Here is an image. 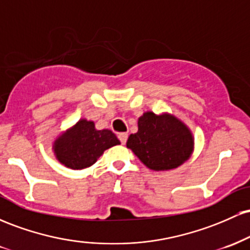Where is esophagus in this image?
Returning a JSON list of instances; mask_svg holds the SVG:
<instances>
[{
  "label": "esophagus",
  "instance_id": "1",
  "mask_svg": "<svg viewBox=\"0 0 250 250\" xmlns=\"http://www.w3.org/2000/svg\"><path fill=\"white\" fill-rule=\"evenodd\" d=\"M119 139H120V141H121L122 145H125V142H127V139H128V134L127 133H120Z\"/></svg>",
  "mask_w": 250,
  "mask_h": 250
}]
</instances>
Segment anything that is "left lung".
I'll use <instances>...</instances> for the list:
<instances>
[{
	"mask_svg": "<svg viewBox=\"0 0 250 250\" xmlns=\"http://www.w3.org/2000/svg\"><path fill=\"white\" fill-rule=\"evenodd\" d=\"M137 125V133L128 137L127 148L151 170L177 168L193 153V134L174 115L147 111L140 117Z\"/></svg>",
	"mask_w": 250,
	"mask_h": 250,
	"instance_id": "obj_1",
	"label": "left lung"
}]
</instances>
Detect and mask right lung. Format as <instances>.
<instances>
[{
	"mask_svg": "<svg viewBox=\"0 0 250 250\" xmlns=\"http://www.w3.org/2000/svg\"><path fill=\"white\" fill-rule=\"evenodd\" d=\"M120 145L116 135L109 129L97 130L95 123L82 119L54 142L56 159L70 169L93 166L103 151Z\"/></svg>",
	"mask_w": 250,
	"mask_h": 250,
	"instance_id": "1",
	"label": "right lung"
}]
</instances>
